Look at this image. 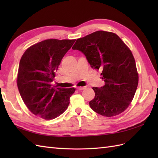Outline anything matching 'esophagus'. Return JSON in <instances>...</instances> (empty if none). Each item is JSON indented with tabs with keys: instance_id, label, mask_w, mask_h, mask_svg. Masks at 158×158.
<instances>
[{
	"instance_id": "1",
	"label": "esophagus",
	"mask_w": 158,
	"mask_h": 158,
	"mask_svg": "<svg viewBox=\"0 0 158 158\" xmlns=\"http://www.w3.org/2000/svg\"><path fill=\"white\" fill-rule=\"evenodd\" d=\"M77 89H79V90H83V89H85L86 87H77Z\"/></svg>"
}]
</instances>
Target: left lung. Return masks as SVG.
<instances>
[{"instance_id": "1", "label": "left lung", "mask_w": 158, "mask_h": 158, "mask_svg": "<svg viewBox=\"0 0 158 158\" xmlns=\"http://www.w3.org/2000/svg\"><path fill=\"white\" fill-rule=\"evenodd\" d=\"M72 49L81 52L105 82L101 88H92L95 97L89 102L91 109L106 117L123 112L139 83L135 58L125 43L115 33L99 31L77 39Z\"/></svg>"}]
</instances>
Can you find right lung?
Segmentation results:
<instances>
[{"mask_svg":"<svg viewBox=\"0 0 158 158\" xmlns=\"http://www.w3.org/2000/svg\"><path fill=\"white\" fill-rule=\"evenodd\" d=\"M75 39H47L30 47L20 60L18 89L26 106L44 119L60 116L68 108L75 88L52 87L56 72Z\"/></svg>","mask_w":158,"mask_h":158,"instance_id":"1","label":"right lung"}]
</instances>
